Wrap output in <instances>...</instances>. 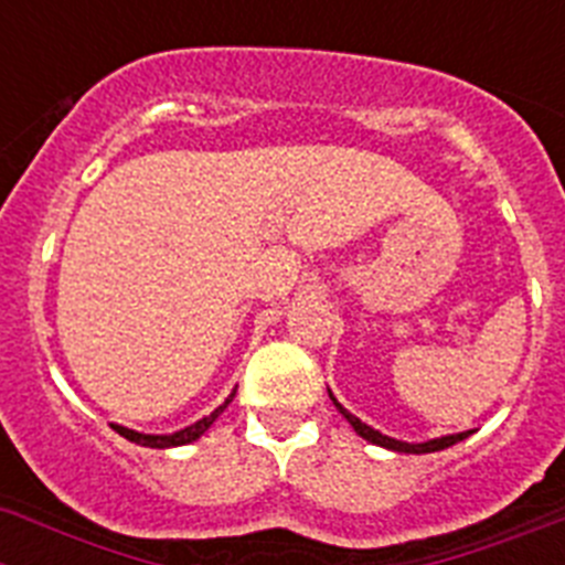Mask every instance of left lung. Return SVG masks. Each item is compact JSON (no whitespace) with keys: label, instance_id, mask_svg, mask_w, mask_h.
I'll list each match as a JSON object with an SVG mask.
<instances>
[{"label":"left lung","instance_id":"obj_1","mask_svg":"<svg viewBox=\"0 0 565 565\" xmlns=\"http://www.w3.org/2000/svg\"><path fill=\"white\" fill-rule=\"evenodd\" d=\"M332 398V395H330ZM332 404L338 406V412H341L343 418L350 420L352 429L361 435V438H366L370 444H377V446H386V449H392V452H409V455H424V452H438V449H446V446L458 444V440L469 438V431H460V435H446V438H435V440H426V444H406V440H395V438H386V435H381L377 429H372V426L361 424V420L355 418V415H350V412L343 409L341 404H338L335 398H332Z\"/></svg>","mask_w":565,"mask_h":565}]
</instances>
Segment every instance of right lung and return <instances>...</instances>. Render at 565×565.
Listing matches in <instances>:
<instances>
[{
    "mask_svg": "<svg viewBox=\"0 0 565 565\" xmlns=\"http://www.w3.org/2000/svg\"><path fill=\"white\" fill-rule=\"evenodd\" d=\"M233 395H235V392H233ZM233 395H230V398L224 401V404L218 406V409L210 412L207 418L195 420L193 426H188V429H181V431H173V435H141V431L125 429V426H116V424H113V429L119 431L121 438L134 440V444H139V446H150V449H167V446H184V444H193V440H195V438H201V435H204V431H207L210 426H213V420L218 418V415H222L224 409H227V404H230V401H233Z\"/></svg>",
    "mask_w": 565,
    "mask_h": 565,
    "instance_id": "add662e5",
    "label": "right lung"
}]
</instances>
